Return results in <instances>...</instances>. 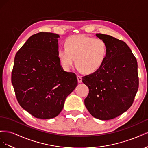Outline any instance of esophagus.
Listing matches in <instances>:
<instances>
[{"label":"esophagus","mask_w":148,"mask_h":148,"mask_svg":"<svg viewBox=\"0 0 148 148\" xmlns=\"http://www.w3.org/2000/svg\"><path fill=\"white\" fill-rule=\"evenodd\" d=\"M77 79H78V82L79 83L82 82V77H80V76H77Z\"/></svg>","instance_id":"34e87169"}]
</instances>
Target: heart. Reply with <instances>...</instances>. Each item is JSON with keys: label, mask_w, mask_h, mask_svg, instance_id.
Segmentation results:
<instances>
[{"label": "heart", "mask_w": 148, "mask_h": 148, "mask_svg": "<svg viewBox=\"0 0 148 148\" xmlns=\"http://www.w3.org/2000/svg\"><path fill=\"white\" fill-rule=\"evenodd\" d=\"M65 47H59L57 57L64 69L69 71L75 64L79 71L93 73L99 70L106 61L107 47L101 39L78 34L69 37Z\"/></svg>", "instance_id": "1"}]
</instances>
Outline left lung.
<instances>
[{
  "mask_svg": "<svg viewBox=\"0 0 148 148\" xmlns=\"http://www.w3.org/2000/svg\"><path fill=\"white\" fill-rule=\"evenodd\" d=\"M107 47L106 61L96 72L83 77L89 88L84 104L95 118L113 119L132 105L138 91V64L131 49L125 42L111 36L97 33Z\"/></svg>",
  "mask_w": 148,
  "mask_h": 148,
  "instance_id": "1",
  "label": "left lung"
}]
</instances>
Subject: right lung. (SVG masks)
<instances>
[{
	"mask_svg": "<svg viewBox=\"0 0 148 148\" xmlns=\"http://www.w3.org/2000/svg\"><path fill=\"white\" fill-rule=\"evenodd\" d=\"M59 38L52 33L32 35L15 57L12 83L16 99L38 119L57 117L78 85L77 76L65 71L57 57Z\"/></svg>",
	"mask_w": 148,
	"mask_h": 148,
	"instance_id": "add662e5",
	"label": "right lung"
}]
</instances>
